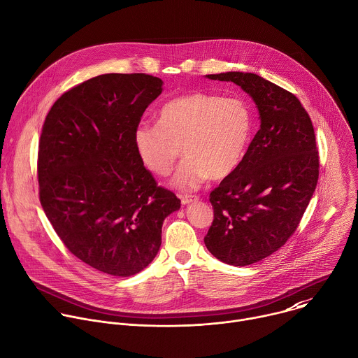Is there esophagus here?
Instances as JSON below:
<instances>
[{
    "instance_id": "esophagus-1",
    "label": "esophagus",
    "mask_w": 358,
    "mask_h": 358,
    "mask_svg": "<svg viewBox=\"0 0 358 358\" xmlns=\"http://www.w3.org/2000/svg\"><path fill=\"white\" fill-rule=\"evenodd\" d=\"M180 199H181L182 206H185V203H189V202H192V201H196L198 196H196V195H180Z\"/></svg>"
}]
</instances>
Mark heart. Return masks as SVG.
Here are the masks:
<instances>
[{"instance_id":"obj_1","label":"heart","mask_w":358,"mask_h":358,"mask_svg":"<svg viewBox=\"0 0 358 358\" xmlns=\"http://www.w3.org/2000/svg\"><path fill=\"white\" fill-rule=\"evenodd\" d=\"M253 131V112L242 96L191 92L160 109L159 123H140L133 141L141 163L167 177L181 152L187 156L174 176L182 189L198 188L208 177L222 180L242 163Z\"/></svg>"}]
</instances>
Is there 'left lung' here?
<instances>
[{"label": "left lung", "instance_id": "8db88e82", "mask_svg": "<svg viewBox=\"0 0 358 358\" xmlns=\"http://www.w3.org/2000/svg\"><path fill=\"white\" fill-rule=\"evenodd\" d=\"M207 78L241 86L261 115L242 163L210 194L214 221L203 238L217 259L246 266L282 248L309 206L320 170L315 129L293 93L258 75Z\"/></svg>", "mask_w": 358, "mask_h": 358}]
</instances>
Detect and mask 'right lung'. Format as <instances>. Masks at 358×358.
I'll return each mask as SVG.
<instances>
[{
  "instance_id": "obj_1",
  "label": "right lung",
  "mask_w": 358,
  "mask_h": 358,
  "mask_svg": "<svg viewBox=\"0 0 358 358\" xmlns=\"http://www.w3.org/2000/svg\"><path fill=\"white\" fill-rule=\"evenodd\" d=\"M162 85L147 73L99 75L65 92L42 126L41 206L71 253L112 276L136 275L156 258L163 221L181 206L133 141Z\"/></svg>"
}]
</instances>
